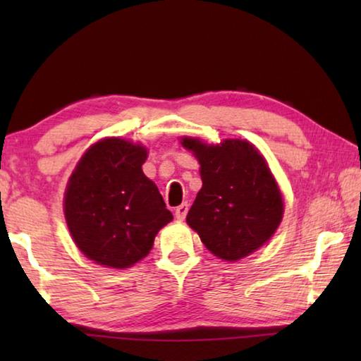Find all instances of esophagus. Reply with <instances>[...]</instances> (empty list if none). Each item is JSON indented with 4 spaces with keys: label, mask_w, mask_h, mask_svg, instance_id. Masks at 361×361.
Segmentation results:
<instances>
[{
    "label": "esophagus",
    "mask_w": 361,
    "mask_h": 361,
    "mask_svg": "<svg viewBox=\"0 0 361 361\" xmlns=\"http://www.w3.org/2000/svg\"><path fill=\"white\" fill-rule=\"evenodd\" d=\"M188 215V204H181L180 207H176L175 210V218L180 219V221H183V219L186 218Z\"/></svg>",
    "instance_id": "obj_1"
}]
</instances>
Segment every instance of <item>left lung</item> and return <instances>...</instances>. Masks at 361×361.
Wrapping results in <instances>:
<instances>
[{
	"instance_id": "8db88e82",
	"label": "left lung",
	"mask_w": 361,
	"mask_h": 361,
	"mask_svg": "<svg viewBox=\"0 0 361 361\" xmlns=\"http://www.w3.org/2000/svg\"><path fill=\"white\" fill-rule=\"evenodd\" d=\"M181 145L200 164L202 189L186 223L207 250L239 261L271 239L283 216V199L261 152L247 140L207 145L185 137Z\"/></svg>"
}]
</instances>
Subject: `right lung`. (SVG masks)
<instances>
[{"mask_svg": "<svg viewBox=\"0 0 361 361\" xmlns=\"http://www.w3.org/2000/svg\"><path fill=\"white\" fill-rule=\"evenodd\" d=\"M148 151L122 138H105L85 151L65 191V219L78 248L105 267L143 259L154 237L173 219L142 166Z\"/></svg>", "mask_w": 361, "mask_h": 361, "instance_id": "obj_1", "label": "right lung"}]
</instances>
